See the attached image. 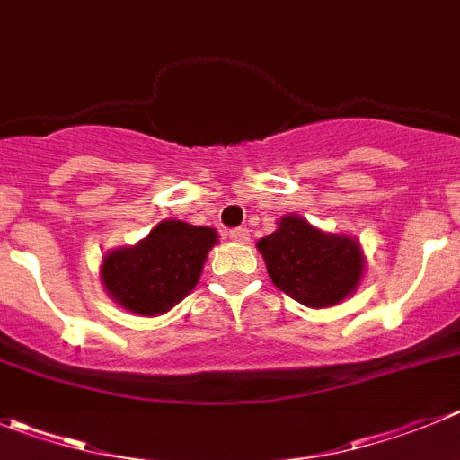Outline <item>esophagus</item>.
I'll list each match as a JSON object with an SVG mask.
<instances>
[{"instance_id": "esophagus-1", "label": "esophagus", "mask_w": 460, "mask_h": 460, "mask_svg": "<svg viewBox=\"0 0 460 460\" xmlns=\"http://www.w3.org/2000/svg\"><path fill=\"white\" fill-rule=\"evenodd\" d=\"M229 238L234 240V243H238V245H247V243H250V234H247L245 229H231Z\"/></svg>"}]
</instances>
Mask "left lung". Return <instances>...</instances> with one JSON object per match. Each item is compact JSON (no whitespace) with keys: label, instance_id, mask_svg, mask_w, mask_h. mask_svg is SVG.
Returning a JSON list of instances; mask_svg holds the SVG:
<instances>
[{"label":"left lung","instance_id":"1","mask_svg":"<svg viewBox=\"0 0 460 460\" xmlns=\"http://www.w3.org/2000/svg\"><path fill=\"white\" fill-rule=\"evenodd\" d=\"M272 284L309 309H328L353 296L362 284V245L355 235L328 234L288 213L277 229L256 243Z\"/></svg>","mask_w":460,"mask_h":460}]
</instances>
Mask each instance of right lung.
Wrapping results in <instances>:
<instances>
[{
  "label": "right lung",
  "mask_w": 460,
  "mask_h": 460,
  "mask_svg": "<svg viewBox=\"0 0 460 460\" xmlns=\"http://www.w3.org/2000/svg\"><path fill=\"white\" fill-rule=\"evenodd\" d=\"M217 231L183 220H163L135 245L105 252L101 281L119 307L137 316H163L199 281Z\"/></svg>",
  "instance_id": "obj_1"
}]
</instances>
